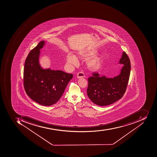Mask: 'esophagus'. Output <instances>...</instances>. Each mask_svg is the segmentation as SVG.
<instances>
[{
	"instance_id": "34e87169",
	"label": "esophagus",
	"mask_w": 157,
	"mask_h": 157,
	"mask_svg": "<svg viewBox=\"0 0 157 157\" xmlns=\"http://www.w3.org/2000/svg\"><path fill=\"white\" fill-rule=\"evenodd\" d=\"M85 77V76H84V74H83L82 72L81 71V72H79V73H78L77 75V78H84Z\"/></svg>"
}]
</instances>
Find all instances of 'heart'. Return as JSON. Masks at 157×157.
<instances>
[{"label":"heart","mask_w":157,"mask_h":157,"mask_svg":"<svg viewBox=\"0 0 157 157\" xmlns=\"http://www.w3.org/2000/svg\"><path fill=\"white\" fill-rule=\"evenodd\" d=\"M94 51H82L77 54V58L82 59H86L94 56L96 54ZM67 63L70 67L77 66L78 61L76 57L71 53H69L67 56ZM102 59L99 56L94 57L92 59H88L86 62V65L89 69L95 70L98 69L102 64Z\"/></svg>","instance_id":"heart-1"}]
</instances>
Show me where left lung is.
Masks as SVG:
<instances>
[{"mask_svg": "<svg viewBox=\"0 0 157 157\" xmlns=\"http://www.w3.org/2000/svg\"><path fill=\"white\" fill-rule=\"evenodd\" d=\"M122 64L120 74L114 78L100 76L96 72L88 79L87 94L96 105L105 106L113 104L122 98L127 89L131 70L129 59L124 52L119 61Z\"/></svg>", "mask_w": 157, "mask_h": 157, "instance_id": "8db88e82", "label": "left lung"}]
</instances>
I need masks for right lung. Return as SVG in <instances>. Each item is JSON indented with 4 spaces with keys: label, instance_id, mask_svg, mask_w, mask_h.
<instances>
[{
    "label": "right lung",
    "instance_id": "1",
    "mask_svg": "<svg viewBox=\"0 0 157 157\" xmlns=\"http://www.w3.org/2000/svg\"><path fill=\"white\" fill-rule=\"evenodd\" d=\"M45 45L42 40L30 51L25 61L24 86L27 95L35 102L50 106L62 97L73 75L61 70H52L41 67L39 57L40 50Z\"/></svg>",
    "mask_w": 157,
    "mask_h": 157
}]
</instances>
